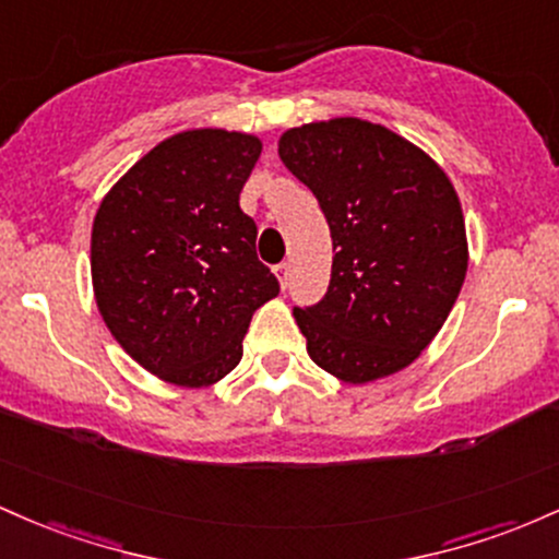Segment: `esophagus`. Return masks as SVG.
<instances>
[{"instance_id":"34e87169","label":"esophagus","mask_w":559,"mask_h":559,"mask_svg":"<svg viewBox=\"0 0 559 559\" xmlns=\"http://www.w3.org/2000/svg\"><path fill=\"white\" fill-rule=\"evenodd\" d=\"M274 274H277L280 285L287 287V282H290V263H280V266H274Z\"/></svg>"}]
</instances>
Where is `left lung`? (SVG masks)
Here are the masks:
<instances>
[{"instance_id":"1","label":"left lung","mask_w":559,"mask_h":559,"mask_svg":"<svg viewBox=\"0 0 559 559\" xmlns=\"http://www.w3.org/2000/svg\"><path fill=\"white\" fill-rule=\"evenodd\" d=\"M280 158L319 200L335 253L324 298L293 309L313 364L350 385L409 367L467 274L454 185L417 144L361 118L287 129Z\"/></svg>"}]
</instances>
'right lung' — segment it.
Segmentation results:
<instances>
[{
	"label": "right lung",
	"instance_id": "1",
	"mask_svg": "<svg viewBox=\"0 0 559 559\" xmlns=\"http://www.w3.org/2000/svg\"><path fill=\"white\" fill-rule=\"evenodd\" d=\"M259 155L253 134L181 131L136 160L94 216L97 309L131 359L174 385L229 374L253 311L280 293L240 209Z\"/></svg>",
	"mask_w": 559,
	"mask_h": 559
}]
</instances>
